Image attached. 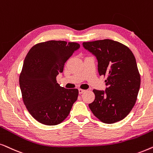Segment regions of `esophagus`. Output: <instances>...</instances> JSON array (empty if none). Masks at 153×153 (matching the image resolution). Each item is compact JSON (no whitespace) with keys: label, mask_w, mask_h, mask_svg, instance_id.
<instances>
[{"label":"esophagus","mask_w":153,"mask_h":153,"mask_svg":"<svg viewBox=\"0 0 153 153\" xmlns=\"http://www.w3.org/2000/svg\"><path fill=\"white\" fill-rule=\"evenodd\" d=\"M78 91H79V94H82L83 92H85V89H78Z\"/></svg>","instance_id":"obj_1"}]
</instances>
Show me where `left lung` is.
Here are the masks:
<instances>
[{
  "label": "left lung",
  "mask_w": 153,
  "mask_h": 153,
  "mask_svg": "<svg viewBox=\"0 0 153 153\" xmlns=\"http://www.w3.org/2000/svg\"><path fill=\"white\" fill-rule=\"evenodd\" d=\"M83 47L97 56L98 71L106 79L105 91L94 89L89 107L103 123L113 124L127 116L137 99L140 76L131 50L110 39L84 42Z\"/></svg>",
  "instance_id": "8db88e82"
}]
</instances>
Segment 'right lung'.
Instances as JSON below:
<instances>
[{"label": "right lung", "mask_w": 153, "mask_h": 153, "mask_svg": "<svg viewBox=\"0 0 153 153\" xmlns=\"http://www.w3.org/2000/svg\"><path fill=\"white\" fill-rule=\"evenodd\" d=\"M79 48L75 42L49 40L28 51L19 75V86L24 105L40 123L50 126L62 123L78 99V89L61 87L56 76Z\"/></svg>", "instance_id": "1"}]
</instances>
